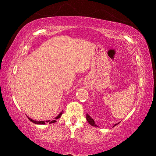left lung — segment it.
Returning a JSON list of instances; mask_svg holds the SVG:
<instances>
[{"label": "left lung", "mask_w": 156, "mask_h": 156, "mask_svg": "<svg viewBox=\"0 0 156 156\" xmlns=\"http://www.w3.org/2000/svg\"><path fill=\"white\" fill-rule=\"evenodd\" d=\"M87 121L88 122V123L90 124L91 126H95V127H98L97 125H96V124H95V122H94V120L92 119V118L90 116V115H88V114H87ZM120 123V122H119ZM119 123H118V124H115L114 125V126L113 127H115V126H116L117 124H119Z\"/></svg>", "instance_id": "8db88e82"}]
</instances>
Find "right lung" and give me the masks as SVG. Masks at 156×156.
Instances as JSON below:
<instances>
[{"mask_svg":"<svg viewBox=\"0 0 156 156\" xmlns=\"http://www.w3.org/2000/svg\"><path fill=\"white\" fill-rule=\"evenodd\" d=\"M63 113V111H62V112H61L60 114L56 116L55 119H54V120H47V121H36V120H32V119H30L29 117H28V119H29V120H30L32 122H33V123H34V124H45V123L46 122H49V124H52V123H55V122H56V119H60V118L61 117V116H62V114Z\"/></svg>","mask_w":156,"mask_h":156,"instance_id":"1","label":"right lung"}]
</instances>
